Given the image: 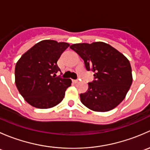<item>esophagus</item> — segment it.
<instances>
[{
	"label": "esophagus",
	"mask_w": 150,
	"mask_h": 150,
	"mask_svg": "<svg viewBox=\"0 0 150 150\" xmlns=\"http://www.w3.org/2000/svg\"><path fill=\"white\" fill-rule=\"evenodd\" d=\"M72 82H73V83H78L79 82V79L73 80V81H72Z\"/></svg>",
	"instance_id": "esophagus-1"
}]
</instances>
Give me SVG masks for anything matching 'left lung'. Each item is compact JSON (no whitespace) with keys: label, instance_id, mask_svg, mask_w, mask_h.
I'll return each mask as SVG.
<instances>
[{"label":"left lung","instance_id":"left-lung-1","mask_svg":"<svg viewBox=\"0 0 150 150\" xmlns=\"http://www.w3.org/2000/svg\"><path fill=\"white\" fill-rule=\"evenodd\" d=\"M83 59L88 71L93 72L88 91L81 93L83 104L96 112H107L125 99L131 83L132 70L128 59L103 42L76 43L69 46Z\"/></svg>","mask_w":150,"mask_h":150}]
</instances>
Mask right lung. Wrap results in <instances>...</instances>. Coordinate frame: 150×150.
<instances>
[{
  "label": "right lung",
  "mask_w": 150,
  "mask_h": 150,
  "mask_svg": "<svg viewBox=\"0 0 150 150\" xmlns=\"http://www.w3.org/2000/svg\"><path fill=\"white\" fill-rule=\"evenodd\" d=\"M69 46L64 42L45 40L23 54L15 67V83L28 103L39 109L59 104L72 81L56 74L61 72L57 61ZM62 75V73H61Z\"/></svg>",
  "instance_id": "right-lung-1"
}]
</instances>
